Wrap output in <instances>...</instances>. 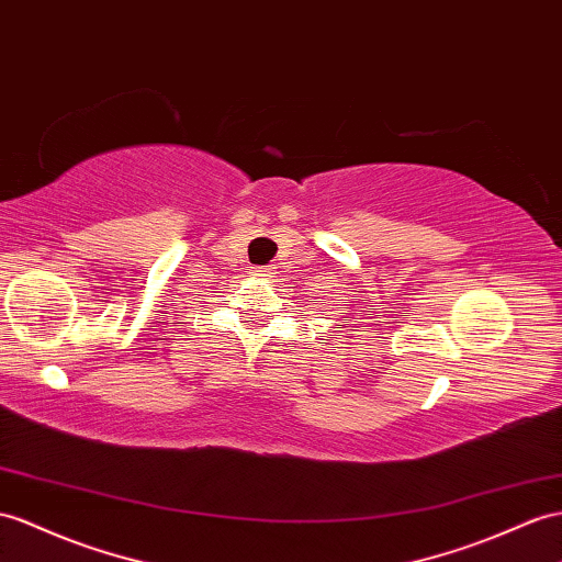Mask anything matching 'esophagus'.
Wrapping results in <instances>:
<instances>
[{"mask_svg": "<svg viewBox=\"0 0 562 562\" xmlns=\"http://www.w3.org/2000/svg\"><path fill=\"white\" fill-rule=\"evenodd\" d=\"M256 276H258V278H272V268H270V266L256 268Z\"/></svg>", "mask_w": 562, "mask_h": 562, "instance_id": "34e87169", "label": "esophagus"}]
</instances>
